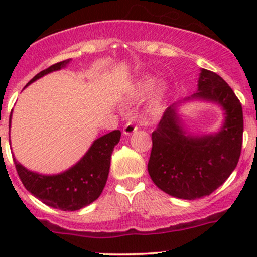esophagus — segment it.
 <instances>
[{
    "instance_id": "34e87169",
    "label": "esophagus",
    "mask_w": 257,
    "mask_h": 257,
    "mask_svg": "<svg viewBox=\"0 0 257 257\" xmlns=\"http://www.w3.org/2000/svg\"><path fill=\"white\" fill-rule=\"evenodd\" d=\"M137 131H138V126L134 125V123H132V121H128V123L124 125L123 134H124V136H131V134L136 133Z\"/></svg>"
}]
</instances>
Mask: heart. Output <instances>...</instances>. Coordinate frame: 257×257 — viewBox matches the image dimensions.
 Masks as SVG:
<instances>
[{"label": "heart", "instance_id": "heart-1", "mask_svg": "<svg viewBox=\"0 0 257 257\" xmlns=\"http://www.w3.org/2000/svg\"><path fill=\"white\" fill-rule=\"evenodd\" d=\"M149 94L148 110L153 114L163 112L167 107L168 98H169V87L164 83L155 85V78L145 77L136 83L134 89L131 93V99L143 100Z\"/></svg>", "mask_w": 257, "mask_h": 257}]
</instances>
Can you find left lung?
<instances>
[{"label":"left lung","instance_id":"8db88e82","mask_svg":"<svg viewBox=\"0 0 257 257\" xmlns=\"http://www.w3.org/2000/svg\"><path fill=\"white\" fill-rule=\"evenodd\" d=\"M191 101L210 102L222 109L224 118L216 132L188 131L181 107ZM242 132L240 100L219 74L201 68L196 92L170 105L152 133L148 173L160 190L174 198L195 200L208 196L236 168Z\"/></svg>","mask_w":257,"mask_h":257}]
</instances>
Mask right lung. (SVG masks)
<instances>
[{
    "label": "right lung",
    "instance_id": "right-lung-1",
    "mask_svg": "<svg viewBox=\"0 0 257 257\" xmlns=\"http://www.w3.org/2000/svg\"><path fill=\"white\" fill-rule=\"evenodd\" d=\"M71 59L58 62L36 74L26 87L46 74L66 68ZM12 112L10 115L11 128ZM120 131H113L93 142L85 154L67 170L57 174H41L23 167L15 158L14 162L21 181L33 196L51 208L63 211H76L97 200L107 183L110 157L114 147L120 141Z\"/></svg>",
    "mask_w": 257,
    "mask_h": 257
}]
</instances>
